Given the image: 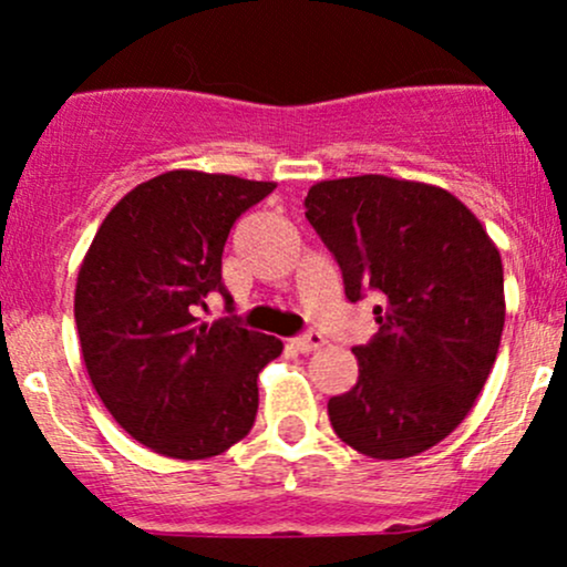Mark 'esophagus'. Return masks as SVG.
Listing matches in <instances>:
<instances>
[{"mask_svg":"<svg viewBox=\"0 0 567 567\" xmlns=\"http://www.w3.org/2000/svg\"><path fill=\"white\" fill-rule=\"evenodd\" d=\"M292 343H296L298 351H303V354H309V351H317L320 347H324V336L317 333V330H309V333L292 338Z\"/></svg>","mask_w":567,"mask_h":567,"instance_id":"esophagus-1","label":"esophagus"}]
</instances>
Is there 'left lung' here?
Here are the masks:
<instances>
[{
  "label": "left lung",
  "instance_id": "left-lung-1",
  "mask_svg": "<svg viewBox=\"0 0 567 567\" xmlns=\"http://www.w3.org/2000/svg\"><path fill=\"white\" fill-rule=\"evenodd\" d=\"M306 218L351 303L379 292V333L354 347L360 379L330 396L336 434L370 458H408L466 419L496 362L504 266L464 202L386 175L322 181Z\"/></svg>",
  "mask_w": 567,
  "mask_h": 567
}]
</instances>
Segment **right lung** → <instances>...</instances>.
Returning <instances> with one entry per match:
<instances>
[{"instance_id": "obj_1", "label": "right lung", "mask_w": 567, "mask_h": 567, "mask_svg": "<svg viewBox=\"0 0 567 567\" xmlns=\"http://www.w3.org/2000/svg\"><path fill=\"white\" fill-rule=\"evenodd\" d=\"M277 184L197 171L135 186L97 229L80 277L74 320L84 368L114 421L141 445L197 461L252 429L258 373L282 341L237 317L199 322L220 279L229 231Z\"/></svg>"}]
</instances>
